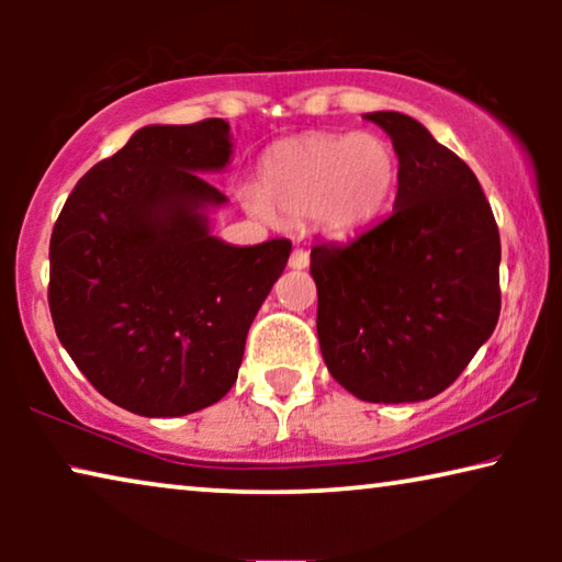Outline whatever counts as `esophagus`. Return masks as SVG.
<instances>
[{
  "label": "esophagus",
  "mask_w": 562,
  "mask_h": 562,
  "mask_svg": "<svg viewBox=\"0 0 562 562\" xmlns=\"http://www.w3.org/2000/svg\"><path fill=\"white\" fill-rule=\"evenodd\" d=\"M289 266L294 268V271H302V268L310 266V252H306L304 248H294V252H291V258H289Z\"/></svg>",
  "instance_id": "1"
}]
</instances>
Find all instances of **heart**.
Here are the masks:
<instances>
[{
    "mask_svg": "<svg viewBox=\"0 0 562 562\" xmlns=\"http://www.w3.org/2000/svg\"><path fill=\"white\" fill-rule=\"evenodd\" d=\"M398 158L373 133H306L273 143L258 166V214L314 217L322 229L348 235L379 217L394 191Z\"/></svg>",
    "mask_w": 562,
    "mask_h": 562,
    "instance_id": "heart-1",
    "label": "heart"
}]
</instances>
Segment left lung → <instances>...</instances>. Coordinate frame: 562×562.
<instances>
[{"instance_id": "left-lung-1", "label": "left lung", "mask_w": 562, "mask_h": 562, "mask_svg": "<svg viewBox=\"0 0 562 562\" xmlns=\"http://www.w3.org/2000/svg\"><path fill=\"white\" fill-rule=\"evenodd\" d=\"M398 156L394 212L348 243L312 248L317 337L333 379L373 404L450 386L502 312V240L465 160L409 114H366Z\"/></svg>"}]
</instances>
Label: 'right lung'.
<instances>
[{"instance_id":"1","label":"right lung","mask_w":562,"mask_h":562,"mask_svg":"<svg viewBox=\"0 0 562 562\" xmlns=\"http://www.w3.org/2000/svg\"><path fill=\"white\" fill-rule=\"evenodd\" d=\"M229 125H148L76 183L50 235L56 335L99 394L140 417H183L233 389L245 337L291 243L210 235L227 196Z\"/></svg>"}]
</instances>
